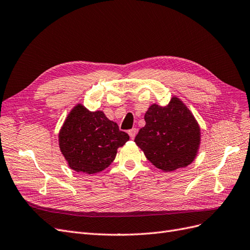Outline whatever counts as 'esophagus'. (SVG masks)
<instances>
[{"label":"esophagus","mask_w":250,"mask_h":250,"mask_svg":"<svg viewBox=\"0 0 250 250\" xmlns=\"http://www.w3.org/2000/svg\"><path fill=\"white\" fill-rule=\"evenodd\" d=\"M137 132H138V130L135 129V128H132V129L128 130V134H129L130 139H132V140L135 138V135H137Z\"/></svg>","instance_id":"34e87169"}]
</instances>
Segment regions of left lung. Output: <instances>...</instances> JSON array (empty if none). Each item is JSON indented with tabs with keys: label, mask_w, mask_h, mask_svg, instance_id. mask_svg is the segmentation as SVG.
I'll return each mask as SVG.
<instances>
[{
	"label": "left lung",
	"mask_w": 250,
	"mask_h": 250,
	"mask_svg": "<svg viewBox=\"0 0 250 250\" xmlns=\"http://www.w3.org/2000/svg\"><path fill=\"white\" fill-rule=\"evenodd\" d=\"M145 121L146 125L134 142L156 168L171 172L195 160L200 145V127L177 97H173L166 106L151 105Z\"/></svg>",
	"instance_id": "1"
}]
</instances>
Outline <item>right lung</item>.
Returning a JSON list of instances; mask_svg holds the SVG:
<instances>
[{
	"mask_svg": "<svg viewBox=\"0 0 250 250\" xmlns=\"http://www.w3.org/2000/svg\"><path fill=\"white\" fill-rule=\"evenodd\" d=\"M128 140L129 135L103 111H89L81 104L70 111L58 134L59 148L69 167L86 174L106 169L118 148Z\"/></svg>",
	"mask_w": 250,
	"mask_h": 250,
	"instance_id": "right-lung-1",
	"label": "right lung"
}]
</instances>
